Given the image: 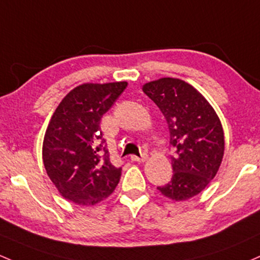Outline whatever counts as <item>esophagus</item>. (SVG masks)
I'll return each instance as SVG.
<instances>
[{"label":"esophagus","mask_w":260,"mask_h":260,"mask_svg":"<svg viewBox=\"0 0 260 260\" xmlns=\"http://www.w3.org/2000/svg\"><path fill=\"white\" fill-rule=\"evenodd\" d=\"M148 155L147 154H142L141 156H137V155H131V160L132 161H138V162H143L147 160Z\"/></svg>","instance_id":"1"}]
</instances>
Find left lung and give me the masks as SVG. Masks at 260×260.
<instances>
[{
    "label": "left lung",
    "instance_id": "8db88e82",
    "mask_svg": "<svg viewBox=\"0 0 260 260\" xmlns=\"http://www.w3.org/2000/svg\"><path fill=\"white\" fill-rule=\"evenodd\" d=\"M167 119L172 156V180L158 186L167 198L182 201L198 195L215 178L224 152L221 122L206 99L180 79L162 78L143 86Z\"/></svg>",
    "mask_w": 260,
    "mask_h": 260
}]
</instances>
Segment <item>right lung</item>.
<instances>
[{
    "instance_id": "add662e5",
    "label": "right lung",
    "mask_w": 260,
    "mask_h": 260,
    "mask_svg": "<svg viewBox=\"0 0 260 260\" xmlns=\"http://www.w3.org/2000/svg\"><path fill=\"white\" fill-rule=\"evenodd\" d=\"M125 87V81L80 85L62 99L51 117L43 142V161L50 180L69 201L95 205L118 184L122 169L111 164L100 122Z\"/></svg>"
}]
</instances>
